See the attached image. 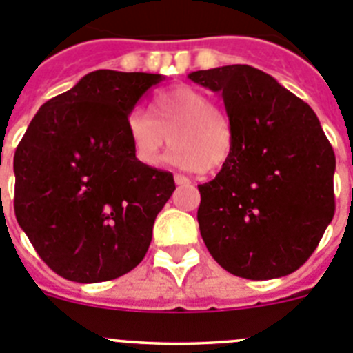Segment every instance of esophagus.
Wrapping results in <instances>:
<instances>
[{
    "label": "esophagus",
    "instance_id": "1",
    "mask_svg": "<svg viewBox=\"0 0 353 353\" xmlns=\"http://www.w3.org/2000/svg\"><path fill=\"white\" fill-rule=\"evenodd\" d=\"M174 183H176V185H185V183H189V179H187V176H183V174H174Z\"/></svg>",
    "mask_w": 353,
    "mask_h": 353
}]
</instances>
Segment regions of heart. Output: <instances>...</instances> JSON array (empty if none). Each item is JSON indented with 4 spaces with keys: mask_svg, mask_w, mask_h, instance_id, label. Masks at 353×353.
Here are the masks:
<instances>
[{
    "mask_svg": "<svg viewBox=\"0 0 353 353\" xmlns=\"http://www.w3.org/2000/svg\"><path fill=\"white\" fill-rule=\"evenodd\" d=\"M125 127L134 157L148 168L159 166L166 134L171 143L168 161L180 170H219L235 148L230 114L212 104L207 93L187 84L157 93L150 101L148 114L132 109Z\"/></svg>",
    "mask_w": 353,
    "mask_h": 353,
    "instance_id": "obj_1",
    "label": "heart"
}]
</instances>
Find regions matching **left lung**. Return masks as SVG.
Returning a JSON list of instances; mask_svg holds the SVG:
<instances>
[{
	"instance_id": "8db88e82",
	"label": "left lung",
	"mask_w": 353,
	"mask_h": 353,
	"mask_svg": "<svg viewBox=\"0 0 353 353\" xmlns=\"http://www.w3.org/2000/svg\"><path fill=\"white\" fill-rule=\"evenodd\" d=\"M189 79L223 95L235 148L198 185L199 232L212 258L245 279L283 277L305 263L334 217V150L313 109L249 65Z\"/></svg>"
}]
</instances>
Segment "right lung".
<instances>
[{"label": "right lung", "mask_w": 353, "mask_h": 353, "mask_svg": "<svg viewBox=\"0 0 353 353\" xmlns=\"http://www.w3.org/2000/svg\"><path fill=\"white\" fill-rule=\"evenodd\" d=\"M162 79L146 72H90L39 109L15 150L19 226L68 281L117 279L148 251L174 180L134 157L125 121Z\"/></svg>", "instance_id": "right-lung-1"}]
</instances>
